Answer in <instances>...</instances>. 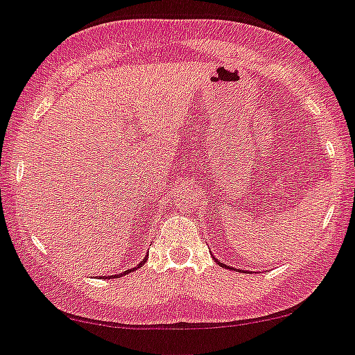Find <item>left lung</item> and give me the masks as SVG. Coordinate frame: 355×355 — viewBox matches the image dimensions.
I'll list each match as a JSON object with an SVG mask.
<instances>
[{
  "instance_id": "8db88e82",
  "label": "left lung",
  "mask_w": 355,
  "mask_h": 355,
  "mask_svg": "<svg viewBox=\"0 0 355 355\" xmlns=\"http://www.w3.org/2000/svg\"><path fill=\"white\" fill-rule=\"evenodd\" d=\"M216 262H218V260H216ZM219 263V266H223V267H227V266H225V263H221V262H218ZM227 268H230V267H227Z\"/></svg>"
}]
</instances>
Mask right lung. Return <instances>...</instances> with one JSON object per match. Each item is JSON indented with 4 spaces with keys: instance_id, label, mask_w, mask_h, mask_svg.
<instances>
[{
    "instance_id": "right-lung-1",
    "label": "right lung",
    "mask_w": 355,
    "mask_h": 355,
    "mask_svg": "<svg viewBox=\"0 0 355 355\" xmlns=\"http://www.w3.org/2000/svg\"><path fill=\"white\" fill-rule=\"evenodd\" d=\"M146 260H148V255H146V257H144V259H143V260H141V263H139V266H136V267L129 268V270H124V272H122V274H119V275H121V277H122V275H125V274H129V272L136 270V268H139L141 266H144V263H146ZM110 277H117V275H110Z\"/></svg>"
}]
</instances>
